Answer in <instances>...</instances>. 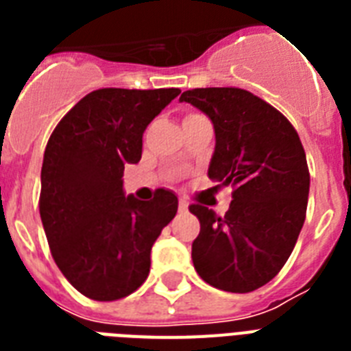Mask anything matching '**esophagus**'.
<instances>
[{
  "label": "esophagus",
  "instance_id": "34e87169",
  "mask_svg": "<svg viewBox=\"0 0 351 351\" xmlns=\"http://www.w3.org/2000/svg\"><path fill=\"white\" fill-rule=\"evenodd\" d=\"M178 209H180V213H186L187 209H189V204H187L186 198H180V200H178Z\"/></svg>",
  "mask_w": 351,
  "mask_h": 351
}]
</instances>
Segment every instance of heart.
<instances>
[{"mask_svg":"<svg viewBox=\"0 0 351 351\" xmlns=\"http://www.w3.org/2000/svg\"><path fill=\"white\" fill-rule=\"evenodd\" d=\"M187 117H193V114H187Z\"/></svg>","mask_w":351,"mask_h":351,"instance_id":"b5f03b06","label":"heart"}]
</instances>
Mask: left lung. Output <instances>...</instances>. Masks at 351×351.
<instances>
[{
	"mask_svg": "<svg viewBox=\"0 0 351 351\" xmlns=\"http://www.w3.org/2000/svg\"><path fill=\"white\" fill-rule=\"evenodd\" d=\"M213 121L215 145L208 175L233 187L224 217L202 204L189 211L200 220L193 264L215 288L247 293L267 284L291 255L306 219L310 171L295 127L258 96L237 87L186 90Z\"/></svg>",
	"mask_w": 351,
	"mask_h": 351,
	"instance_id": "1",
	"label": "left lung"
}]
</instances>
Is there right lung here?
<instances>
[{
	"mask_svg": "<svg viewBox=\"0 0 351 351\" xmlns=\"http://www.w3.org/2000/svg\"><path fill=\"white\" fill-rule=\"evenodd\" d=\"M180 89H98L52 131L41 167L40 215L60 271L93 300H118L149 275L151 247L178 198L123 193V169L142 158V136Z\"/></svg>",
	"mask_w": 351,
	"mask_h": 351,
	"instance_id": "obj_1",
	"label": "right lung"
}]
</instances>
